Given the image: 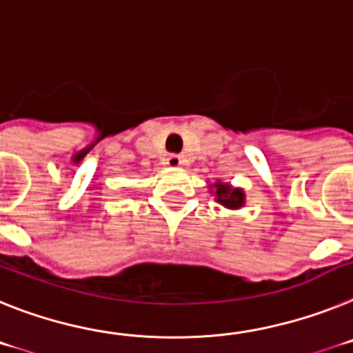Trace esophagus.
Returning a JSON list of instances; mask_svg holds the SVG:
<instances>
[{"mask_svg": "<svg viewBox=\"0 0 353 353\" xmlns=\"http://www.w3.org/2000/svg\"><path fill=\"white\" fill-rule=\"evenodd\" d=\"M167 165L170 168H177V167H181V165H183V156H179V154H170L167 158Z\"/></svg>", "mask_w": 353, "mask_h": 353, "instance_id": "esophagus-1", "label": "esophagus"}]
</instances>
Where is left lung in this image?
Wrapping results in <instances>:
<instances>
[{"label":"left lung","mask_w":353,"mask_h":353,"mask_svg":"<svg viewBox=\"0 0 353 353\" xmlns=\"http://www.w3.org/2000/svg\"><path fill=\"white\" fill-rule=\"evenodd\" d=\"M210 188L216 202H220L222 206L229 208V210H240L245 204V194L241 188H232L229 183H222V181H216V183L210 185Z\"/></svg>","instance_id":"8db88e82"}]
</instances>
